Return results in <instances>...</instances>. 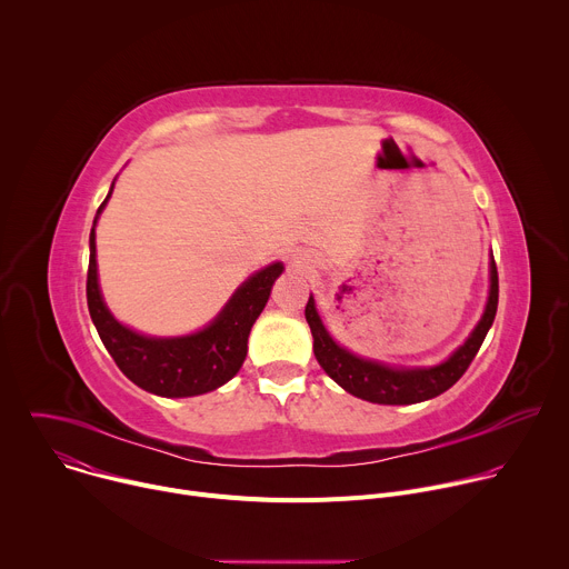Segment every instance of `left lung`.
Listing matches in <instances>:
<instances>
[{"label":"left lung","instance_id":"1","mask_svg":"<svg viewBox=\"0 0 569 569\" xmlns=\"http://www.w3.org/2000/svg\"><path fill=\"white\" fill-rule=\"evenodd\" d=\"M489 299L486 308L475 323L470 336L459 345L443 362L435 367H396L385 365L378 360H369L362 356L351 353L349 349L340 347L333 336L323 327V321L317 312L312 295L306 303V321L312 333V351L321 369L327 371L345 391L378 405H412L430 400L446 389H450L468 369L472 358L477 356L486 333L493 327V319L498 312V268L491 254L489 261Z\"/></svg>","mask_w":569,"mask_h":569}]
</instances>
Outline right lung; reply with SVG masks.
Masks as SVG:
<instances>
[{
  "mask_svg": "<svg viewBox=\"0 0 569 569\" xmlns=\"http://www.w3.org/2000/svg\"><path fill=\"white\" fill-rule=\"evenodd\" d=\"M97 211L90 231V270H88V308L101 342L114 358L117 367L141 389L164 396L187 398L222 387L231 380L248 356V338L257 317L270 299V290L283 263H270L242 281L222 310L204 329L180 338H152L137 333L110 312L103 301L97 268V220L112 196Z\"/></svg>",
  "mask_w": 569,
  "mask_h": 569,
  "instance_id": "add662e5",
  "label": "right lung"
}]
</instances>
